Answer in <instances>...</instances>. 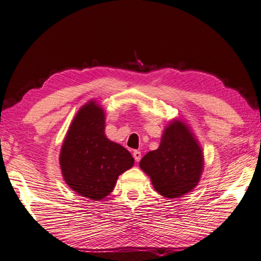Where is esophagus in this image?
I'll return each instance as SVG.
<instances>
[{
	"mask_svg": "<svg viewBox=\"0 0 261 261\" xmlns=\"http://www.w3.org/2000/svg\"><path fill=\"white\" fill-rule=\"evenodd\" d=\"M133 156H134V159H135V161L136 162H139L140 160H141V156H142V154H141V152L140 151H134L133 152Z\"/></svg>",
	"mask_w": 261,
	"mask_h": 261,
	"instance_id": "esophagus-1",
	"label": "esophagus"
}]
</instances>
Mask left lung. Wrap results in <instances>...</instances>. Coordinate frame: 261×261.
<instances>
[{"instance_id":"obj_1","label":"left lung","mask_w":261,"mask_h":261,"mask_svg":"<svg viewBox=\"0 0 261 261\" xmlns=\"http://www.w3.org/2000/svg\"><path fill=\"white\" fill-rule=\"evenodd\" d=\"M203 152L190 127L181 119L171 120L161 136L160 145L140 161L159 194L180 198L199 184L203 173Z\"/></svg>"}]
</instances>
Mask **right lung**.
<instances>
[{"mask_svg":"<svg viewBox=\"0 0 261 261\" xmlns=\"http://www.w3.org/2000/svg\"><path fill=\"white\" fill-rule=\"evenodd\" d=\"M105 128V110L88 101L72 119L59 156L67 185L94 201L109 195L119 175L134 165L129 151L107 139Z\"/></svg>","mask_w":261,"mask_h":261,"instance_id":"right-lung-1","label":"right lung"}]
</instances>
